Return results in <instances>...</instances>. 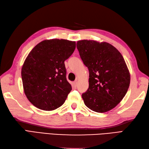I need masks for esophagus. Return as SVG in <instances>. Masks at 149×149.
<instances>
[{
	"label": "esophagus",
	"instance_id": "34e87169",
	"mask_svg": "<svg viewBox=\"0 0 149 149\" xmlns=\"http://www.w3.org/2000/svg\"><path fill=\"white\" fill-rule=\"evenodd\" d=\"M72 86H73L74 87H76V86H77V81H74L73 83H72Z\"/></svg>",
	"mask_w": 149,
	"mask_h": 149
}]
</instances>
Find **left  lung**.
I'll use <instances>...</instances> for the list:
<instances>
[{"label": "left lung", "mask_w": 149, "mask_h": 149, "mask_svg": "<svg viewBox=\"0 0 149 149\" xmlns=\"http://www.w3.org/2000/svg\"><path fill=\"white\" fill-rule=\"evenodd\" d=\"M77 47L89 73V88L82 95L84 104L93 111L108 112L119 104L129 88L130 74L124 59L105 42L79 40Z\"/></svg>", "instance_id": "left-lung-1"}]
</instances>
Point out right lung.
<instances>
[{
    "instance_id": "obj_1",
    "label": "right lung",
    "mask_w": 149,
    "mask_h": 149,
    "mask_svg": "<svg viewBox=\"0 0 149 149\" xmlns=\"http://www.w3.org/2000/svg\"><path fill=\"white\" fill-rule=\"evenodd\" d=\"M75 41L44 40L34 47L22 68L28 100L43 110H53L63 104L72 90L66 78L65 61L75 49Z\"/></svg>"
}]
</instances>
